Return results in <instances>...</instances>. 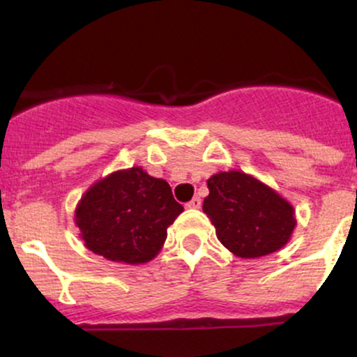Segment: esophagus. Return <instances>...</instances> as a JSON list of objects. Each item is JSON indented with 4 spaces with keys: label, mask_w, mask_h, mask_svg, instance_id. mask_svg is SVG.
<instances>
[{
    "label": "esophagus",
    "mask_w": 357,
    "mask_h": 357,
    "mask_svg": "<svg viewBox=\"0 0 357 357\" xmlns=\"http://www.w3.org/2000/svg\"><path fill=\"white\" fill-rule=\"evenodd\" d=\"M188 210H199L202 208V199L199 198H192L190 203H186Z\"/></svg>",
    "instance_id": "34e87169"
}]
</instances>
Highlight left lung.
<instances>
[{"mask_svg": "<svg viewBox=\"0 0 357 357\" xmlns=\"http://www.w3.org/2000/svg\"><path fill=\"white\" fill-rule=\"evenodd\" d=\"M203 211L216 236L233 255L260 258L280 250L296 228V210L275 190L243 171H223L208 179Z\"/></svg>", "mask_w": 357, "mask_h": 357, "instance_id": "obj_1", "label": "left lung"}]
</instances>
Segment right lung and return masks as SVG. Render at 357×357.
<instances>
[{"label": "right lung", "instance_id": "obj_1", "mask_svg": "<svg viewBox=\"0 0 357 357\" xmlns=\"http://www.w3.org/2000/svg\"><path fill=\"white\" fill-rule=\"evenodd\" d=\"M183 210L165 179L134 166L93 183L77 204L75 225L90 252L139 265L161 252L167 227Z\"/></svg>", "mask_w": 357, "mask_h": 357}]
</instances>
